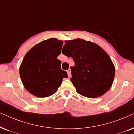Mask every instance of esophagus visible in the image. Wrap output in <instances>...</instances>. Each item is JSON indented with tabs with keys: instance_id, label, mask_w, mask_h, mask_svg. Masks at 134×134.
I'll use <instances>...</instances> for the list:
<instances>
[{
	"instance_id": "1",
	"label": "esophagus",
	"mask_w": 134,
	"mask_h": 134,
	"mask_svg": "<svg viewBox=\"0 0 134 134\" xmlns=\"http://www.w3.org/2000/svg\"><path fill=\"white\" fill-rule=\"evenodd\" d=\"M67 74H68L69 77H70L71 76V70H70V69H68V70H67Z\"/></svg>"
}]
</instances>
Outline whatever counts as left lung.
Returning <instances> with one entry per match:
<instances>
[{"label":"left lung","instance_id":"obj_1","mask_svg":"<svg viewBox=\"0 0 134 134\" xmlns=\"http://www.w3.org/2000/svg\"><path fill=\"white\" fill-rule=\"evenodd\" d=\"M62 54L72 57L70 80L78 93L90 98L99 97L112 86L115 67L109 55L99 45L78 38L65 41Z\"/></svg>","mask_w":134,"mask_h":134}]
</instances>
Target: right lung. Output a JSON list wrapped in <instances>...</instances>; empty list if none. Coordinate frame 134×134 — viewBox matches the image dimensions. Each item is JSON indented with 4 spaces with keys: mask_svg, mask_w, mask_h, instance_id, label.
Instances as JSON below:
<instances>
[{
    "mask_svg": "<svg viewBox=\"0 0 134 134\" xmlns=\"http://www.w3.org/2000/svg\"><path fill=\"white\" fill-rule=\"evenodd\" d=\"M62 44V41L48 39L37 44L25 55L20 67V75L24 87L33 95L38 98L52 95L64 78L68 77L57 59Z\"/></svg>",
    "mask_w": 134,
    "mask_h": 134,
    "instance_id": "1",
    "label": "right lung"
}]
</instances>
